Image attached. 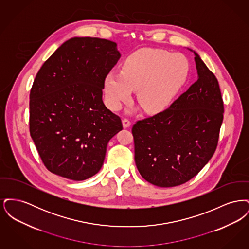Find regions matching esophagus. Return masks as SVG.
I'll use <instances>...</instances> for the list:
<instances>
[{
	"label": "esophagus",
	"instance_id": "34e87169",
	"mask_svg": "<svg viewBox=\"0 0 249 249\" xmlns=\"http://www.w3.org/2000/svg\"><path fill=\"white\" fill-rule=\"evenodd\" d=\"M122 124H123V127L126 129V128H129L130 126V121L128 119H123L122 120Z\"/></svg>",
	"mask_w": 249,
	"mask_h": 249
}]
</instances>
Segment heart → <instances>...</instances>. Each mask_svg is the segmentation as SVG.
Here are the masks:
<instances>
[{
    "label": "heart",
    "instance_id": "obj_1",
    "mask_svg": "<svg viewBox=\"0 0 249 249\" xmlns=\"http://www.w3.org/2000/svg\"><path fill=\"white\" fill-rule=\"evenodd\" d=\"M189 72L187 59L161 49H143L126 59L119 73L109 72L105 79V99L109 108L119 110L136 90L137 102L148 113L165 108L185 83Z\"/></svg>",
    "mask_w": 249,
    "mask_h": 249
}]
</instances>
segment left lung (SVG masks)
I'll use <instances>...</instances> for the list:
<instances>
[{
  "label": "left lung",
  "instance_id": "1",
  "mask_svg": "<svg viewBox=\"0 0 249 249\" xmlns=\"http://www.w3.org/2000/svg\"><path fill=\"white\" fill-rule=\"evenodd\" d=\"M193 53L197 81L169 108L137 121L131 130L137 169L157 187H176L194 178L212 158L218 142L224 113L219 85Z\"/></svg>",
  "mask_w": 249,
  "mask_h": 249
}]
</instances>
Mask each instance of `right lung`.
Instances as JSON below:
<instances>
[{"label": "right lung", "mask_w": 249, "mask_h": 249, "mask_svg": "<svg viewBox=\"0 0 249 249\" xmlns=\"http://www.w3.org/2000/svg\"><path fill=\"white\" fill-rule=\"evenodd\" d=\"M120 56L115 42L73 37L37 72L30 93V133L51 173L82 181L101 170L107 143L123 129L103 102L105 79Z\"/></svg>", "instance_id": "1"}]
</instances>
